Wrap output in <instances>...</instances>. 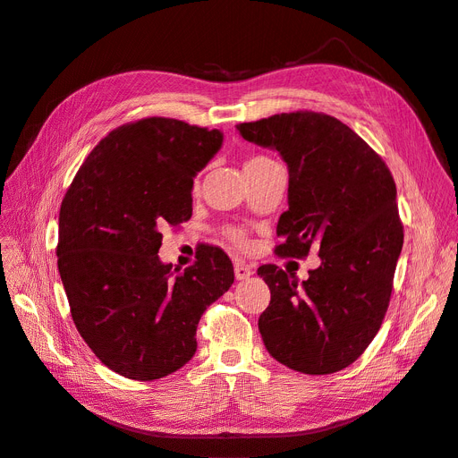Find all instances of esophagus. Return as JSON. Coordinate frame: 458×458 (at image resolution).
<instances>
[{
    "instance_id": "34e87169",
    "label": "esophagus",
    "mask_w": 458,
    "mask_h": 458,
    "mask_svg": "<svg viewBox=\"0 0 458 458\" xmlns=\"http://www.w3.org/2000/svg\"><path fill=\"white\" fill-rule=\"evenodd\" d=\"M254 275V267L248 266V263H234V276H237V281H246L250 279V276Z\"/></svg>"
}]
</instances>
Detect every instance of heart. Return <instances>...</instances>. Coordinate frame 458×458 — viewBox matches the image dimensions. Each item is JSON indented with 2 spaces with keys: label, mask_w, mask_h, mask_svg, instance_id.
Returning a JSON list of instances; mask_svg holds the SVG:
<instances>
[{
  "label": "heart",
  "mask_w": 458,
  "mask_h": 458,
  "mask_svg": "<svg viewBox=\"0 0 458 458\" xmlns=\"http://www.w3.org/2000/svg\"><path fill=\"white\" fill-rule=\"evenodd\" d=\"M263 160H267V158H263V157L248 158V160L244 162V168H248V165H252V164L263 162ZM229 239H231V241H234V242H242V233H241V231H237V229H231V231H229Z\"/></svg>",
  "instance_id": "heart-1"
}]
</instances>
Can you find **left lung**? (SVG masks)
Segmentation results:
<instances>
[{
  "label": "left lung",
  "mask_w": 458,
  "mask_h": 458,
  "mask_svg": "<svg viewBox=\"0 0 458 458\" xmlns=\"http://www.w3.org/2000/svg\"><path fill=\"white\" fill-rule=\"evenodd\" d=\"M242 140L281 155L288 210L276 224V254L318 252L308 281L276 266L258 275L271 290L258 328L269 355L303 374L352 365L377 336L392 296L403 227L394 177L340 120L318 113L239 123Z\"/></svg>",
  "instance_id": "8db88e82"
}]
</instances>
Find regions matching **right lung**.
Instances as JSON below:
<instances>
[{
	"mask_svg": "<svg viewBox=\"0 0 458 458\" xmlns=\"http://www.w3.org/2000/svg\"><path fill=\"white\" fill-rule=\"evenodd\" d=\"M224 133L174 118L110 131L78 170L59 214L57 266L74 325L101 361L157 380L197 352L206 308L234 281L224 250L204 246L183 273L162 263V231L192 216V183Z\"/></svg>",
	"mask_w": 458,
	"mask_h": 458,
	"instance_id": "obj_1",
	"label": "right lung"
}]
</instances>
